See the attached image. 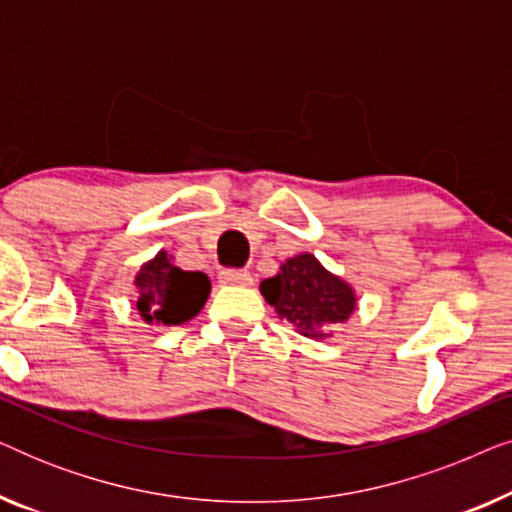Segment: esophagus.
Wrapping results in <instances>:
<instances>
[{"label":"esophagus","mask_w":512,"mask_h":512,"mask_svg":"<svg viewBox=\"0 0 512 512\" xmlns=\"http://www.w3.org/2000/svg\"><path fill=\"white\" fill-rule=\"evenodd\" d=\"M219 279L223 284L247 286V284H251V272L249 270H221Z\"/></svg>","instance_id":"34e87169"}]
</instances>
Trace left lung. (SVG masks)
<instances>
[{
    "label": "left lung",
    "instance_id": "left-lung-1",
    "mask_svg": "<svg viewBox=\"0 0 512 512\" xmlns=\"http://www.w3.org/2000/svg\"><path fill=\"white\" fill-rule=\"evenodd\" d=\"M261 293L300 335L331 338V326L345 324L356 310V293L345 279L328 272L312 254L286 258L275 277L263 279Z\"/></svg>",
    "mask_w": 512,
    "mask_h": 512
}]
</instances>
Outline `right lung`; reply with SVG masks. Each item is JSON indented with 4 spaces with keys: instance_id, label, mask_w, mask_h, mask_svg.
Masks as SVG:
<instances>
[{
    "instance_id": "obj_1",
    "label": "right lung",
    "mask_w": 512,
    "mask_h": 512,
    "mask_svg": "<svg viewBox=\"0 0 512 512\" xmlns=\"http://www.w3.org/2000/svg\"><path fill=\"white\" fill-rule=\"evenodd\" d=\"M137 310L146 324L179 326L193 319L207 303L209 277L205 272H186L172 263L167 251H158L135 277Z\"/></svg>"
}]
</instances>
